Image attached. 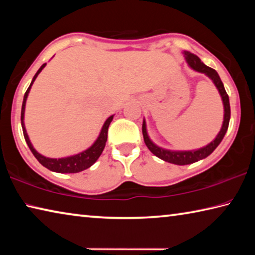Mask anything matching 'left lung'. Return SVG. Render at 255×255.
<instances>
[{
    "label": "left lung",
    "mask_w": 255,
    "mask_h": 255,
    "mask_svg": "<svg viewBox=\"0 0 255 255\" xmlns=\"http://www.w3.org/2000/svg\"><path fill=\"white\" fill-rule=\"evenodd\" d=\"M184 57L187 59L188 64L190 67L193 68V70L200 73H205V74L209 77V79L213 80V82L216 85V88L218 89L219 93H221V97L223 99V103H224V123L221 131L217 135V137L211 141L210 144H208L205 147H202L200 149L197 150H182V152H175V150H169V149H163L158 146L155 145L152 140L149 139V137L147 135V131H146V124L145 120L143 122V136H144V141L146 146H147L148 149L152 152L155 156L159 157L163 161L169 162V163H173L176 164V165H187V164H191L195 163L199 159H202L208 156L211 153L214 152L216 147L221 144V141L223 140L224 136L228 129V125H230V118H231V107H230V99H228V94L226 93V90L224 88V84L219 77L218 73L216 72L214 68L208 67L205 65L204 63L201 62L200 58L198 56L193 55L190 53V51H184Z\"/></svg>",
    "instance_id": "1"
}]
</instances>
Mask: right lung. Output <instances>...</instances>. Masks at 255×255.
Listing matches in <instances>:
<instances>
[{"instance_id":"1","label":"right lung","mask_w":255,"mask_h":255,"mask_svg":"<svg viewBox=\"0 0 255 255\" xmlns=\"http://www.w3.org/2000/svg\"><path fill=\"white\" fill-rule=\"evenodd\" d=\"M45 66H46V64H44V65H42L39 70H38L36 75L33 76L31 84H30L27 91H25L24 97H23L22 108H21V126H22L24 139H25V141H27L29 148L32 152V154L34 155V157L39 161L41 165H44L48 170L54 171V172H58V173H77V172H81L85 169H89L90 166L93 165V164L97 162V159L101 155L102 150L106 146V141L108 138V128H109V125L112 122V119H114V116H111V117H109L106 120V123H105V125H103L101 132H100V135H99L98 139L94 141V144L91 146V147L84 150V152L76 154V155H73V156L64 157V158H49V157L42 156L41 154L38 153L37 150L32 147L31 143H30V139H29L27 131H25V128H24L23 117H24V107H25V101H27V98H28V93L30 91V89H31V85L34 82V80H36V77L38 76V74H39L42 68H44Z\"/></svg>"}]
</instances>
